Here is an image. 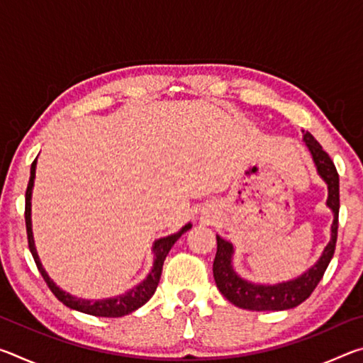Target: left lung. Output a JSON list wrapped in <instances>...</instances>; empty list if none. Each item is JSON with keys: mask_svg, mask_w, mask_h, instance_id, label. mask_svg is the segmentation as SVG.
I'll list each match as a JSON object with an SVG mask.
<instances>
[{"mask_svg": "<svg viewBox=\"0 0 363 363\" xmlns=\"http://www.w3.org/2000/svg\"><path fill=\"white\" fill-rule=\"evenodd\" d=\"M304 133V131H303ZM304 143L314 160L317 173L328 186L327 206L333 211V224H331V240L325 247L323 253L314 266L306 270L298 279L281 281L275 285H259L243 280L235 274L232 267L233 247L230 242L216 235L218 251L213 262V275L219 291L230 301L232 304L248 311H285L293 309L311 296L318 281L322 280L331 257L335 255L337 238V214H340V176L335 163L322 145L317 143L311 133H304Z\"/></svg>", "mask_w": 363, "mask_h": 363, "instance_id": "left-lung-1", "label": "left lung"}]
</instances>
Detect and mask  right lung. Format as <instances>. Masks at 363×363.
<instances>
[{
    "instance_id": "1",
    "label": "right lung",
    "mask_w": 363,
    "mask_h": 363,
    "mask_svg": "<svg viewBox=\"0 0 363 363\" xmlns=\"http://www.w3.org/2000/svg\"><path fill=\"white\" fill-rule=\"evenodd\" d=\"M35 169H36V158L32 163V168H30V181H28L27 192H26V225H27L28 248H30V251H32V256L36 262V266H38V270L41 272L43 279H45V281L48 284L49 290L54 293V296H56L60 303H64L67 307H70V309L84 312V314L94 315V317H123V315H128L136 309H139L140 306H144L157 290L160 277H162L163 262H164V259H167L171 247H173V245L177 242V238H179L184 232H187L190 227H192V224L189 223L184 225L179 232L173 233V235L158 238V240L153 243V253H155L153 267L149 272V275H147V279H144V281H140L138 286H134L133 290L126 291L125 294H120V296L97 299V301L75 298V296H72L70 293H65L64 290H60V288L54 284L51 279H49L46 270L41 266L38 255H36L33 232H32V189H33V182H35Z\"/></svg>"
}]
</instances>
